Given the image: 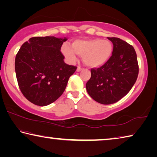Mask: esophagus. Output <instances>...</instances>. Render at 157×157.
Returning <instances> with one entry per match:
<instances>
[{
    "mask_svg": "<svg viewBox=\"0 0 157 157\" xmlns=\"http://www.w3.org/2000/svg\"><path fill=\"white\" fill-rule=\"evenodd\" d=\"M82 70H83V68H81L80 66H78V68H77V71H78V72H79V71H81Z\"/></svg>",
    "mask_w": 157,
    "mask_h": 157,
    "instance_id": "esophagus-1",
    "label": "esophagus"
}]
</instances>
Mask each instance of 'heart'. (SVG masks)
I'll list each match as a JSON object with an SVG mask.
<instances>
[{"instance_id": "obj_1", "label": "heart", "mask_w": 157, "mask_h": 157, "mask_svg": "<svg viewBox=\"0 0 157 157\" xmlns=\"http://www.w3.org/2000/svg\"><path fill=\"white\" fill-rule=\"evenodd\" d=\"M71 46L63 44L62 52L70 62H75L76 54L82 56L85 64L91 67L102 66L109 59L113 52L111 42L100 39H77Z\"/></svg>"}]
</instances>
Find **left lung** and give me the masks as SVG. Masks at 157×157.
<instances>
[{"label":"left lung","mask_w":157,"mask_h":157,"mask_svg":"<svg viewBox=\"0 0 157 157\" xmlns=\"http://www.w3.org/2000/svg\"><path fill=\"white\" fill-rule=\"evenodd\" d=\"M113 43L112 55L104 65L92 68L86 82L89 95L102 105L113 104L128 94L139 75L136 53L134 47L116 37H108Z\"/></svg>","instance_id":"1"}]
</instances>
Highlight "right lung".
<instances>
[{
    "label": "right lung",
    "instance_id": "1",
    "mask_svg": "<svg viewBox=\"0 0 157 157\" xmlns=\"http://www.w3.org/2000/svg\"><path fill=\"white\" fill-rule=\"evenodd\" d=\"M67 38L32 37L25 42L15 59V72L21 93L30 102L46 106L64 91L77 67L63 62L61 47Z\"/></svg>",
    "mask_w": 157,
    "mask_h": 157
}]
</instances>
